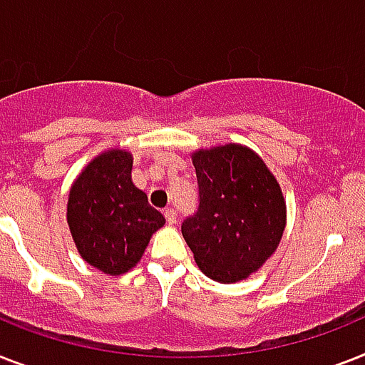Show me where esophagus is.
<instances>
[{
	"label": "esophagus",
	"instance_id": "34e87169",
	"mask_svg": "<svg viewBox=\"0 0 365 365\" xmlns=\"http://www.w3.org/2000/svg\"><path fill=\"white\" fill-rule=\"evenodd\" d=\"M165 219H167L168 225L176 223V210H174V208L165 210Z\"/></svg>",
	"mask_w": 365,
	"mask_h": 365
}]
</instances>
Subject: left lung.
Returning <instances> with one entry per match:
<instances>
[{
	"mask_svg": "<svg viewBox=\"0 0 365 365\" xmlns=\"http://www.w3.org/2000/svg\"><path fill=\"white\" fill-rule=\"evenodd\" d=\"M198 208L182 234L210 279L236 283L277 250L285 230V198L264 161L240 144L192 155Z\"/></svg>",
	"mask_w": 365,
	"mask_h": 365,
	"instance_id": "obj_1",
	"label": "left lung"
}]
</instances>
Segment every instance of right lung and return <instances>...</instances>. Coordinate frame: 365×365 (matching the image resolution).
<instances>
[{
    "label": "right lung",
    "mask_w": 365,
    "mask_h": 365,
    "mask_svg": "<svg viewBox=\"0 0 365 365\" xmlns=\"http://www.w3.org/2000/svg\"><path fill=\"white\" fill-rule=\"evenodd\" d=\"M133 157L123 150L101 153L76 178L67 202V223L88 264L110 275L125 274L165 225L146 192L131 182Z\"/></svg>",
    "instance_id": "obj_1"
}]
</instances>
